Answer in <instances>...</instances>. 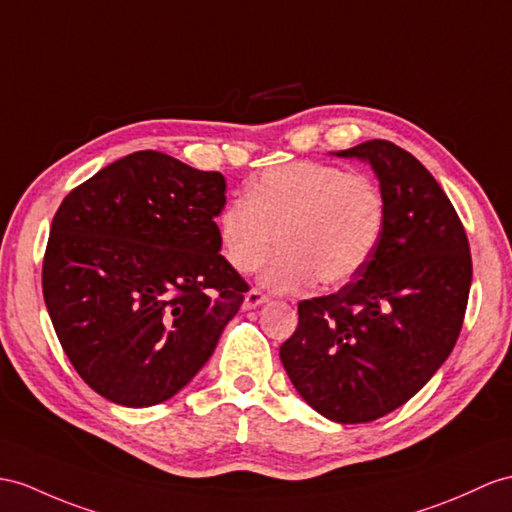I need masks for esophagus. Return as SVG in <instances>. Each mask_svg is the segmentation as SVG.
Returning <instances> with one entry per match:
<instances>
[{"label":"esophagus","instance_id":"34e87169","mask_svg":"<svg viewBox=\"0 0 512 512\" xmlns=\"http://www.w3.org/2000/svg\"><path fill=\"white\" fill-rule=\"evenodd\" d=\"M267 295L263 293V291H258V289H252V291H247L245 293V308H258V306H263L265 302H267Z\"/></svg>","mask_w":512,"mask_h":512}]
</instances>
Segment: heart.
Wrapping results in <instances>:
<instances>
[{
	"label": "heart",
	"instance_id": "obj_1",
	"mask_svg": "<svg viewBox=\"0 0 512 512\" xmlns=\"http://www.w3.org/2000/svg\"><path fill=\"white\" fill-rule=\"evenodd\" d=\"M386 226L380 184L367 173H350L323 162H289L260 173L245 199L221 208L217 236L226 263L239 273L260 271L269 291L291 293L315 278L341 286L376 254Z\"/></svg>",
	"mask_w": 512,
	"mask_h": 512
}]
</instances>
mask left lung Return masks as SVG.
<instances>
[{
  "label": "left lung",
  "instance_id": "1",
  "mask_svg": "<svg viewBox=\"0 0 512 512\" xmlns=\"http://www.w3.org/2000/svg\"><path fill=\"white\" fill-rule=\"evenodd\" d=\"M336 156L376 171L386 202L382 241L341 291L297 304V330L280 360L319 415L367 423L406 404L454 350L471 254L452 202L413 154L376 139Z\"/></svg>",
  "mask_w": 512,
  "mask_h": 512
}]
</instances>
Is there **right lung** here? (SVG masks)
I'll list each match as a JSON object with an SVG mask.
<instances>
[{"instance_id": "obj_1", "label": "right lung", "mask_w": 512, "mask_h": 512, "mask_svg": "<svg viewBox=\"0 0 512 512\" xmlns=\"http://www.w3.org/2000/svg\"><path fill=\"white\" fill-rule=\"evenodd\" d=\"M226 178L134 152L76 186L56 210L43 297L80 378L143 408L206 365L247 282L219 254Z\"/></svg>"}]
</instances>
